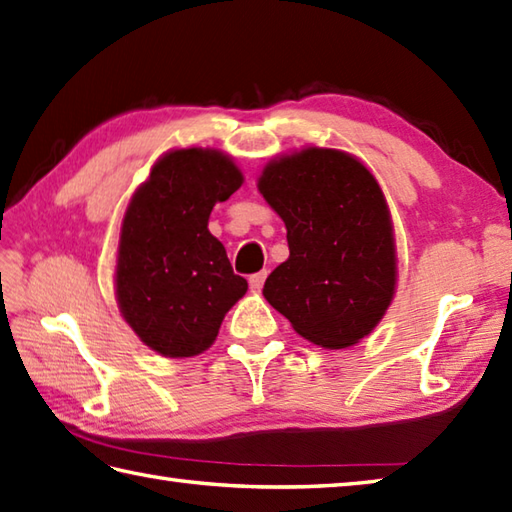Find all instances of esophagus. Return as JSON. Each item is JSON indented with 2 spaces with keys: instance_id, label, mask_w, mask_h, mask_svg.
Here are the masks:
<instances>
[{
  "instance_id": "1",
  "label": "esophagus",
  "mask_w": 512,
  "mask_h": 512,
  "mask_svg": "<svg viewBox=\"0 0 512 512\" xmlns=\"http://www.w3.org/2000/svg\"><path fill=\"white\" fill-rule=\"evenodd\" d=\"M266 270H262V273H255V275H250V279H248V284H250V290H262V286H264V282H266Z\"/></svg>"
}]
</instances>
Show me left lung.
<instances>
[{
    "mask_svg": "<svg viewBox=\"0 0 512 512\" xmlns=\"http://www.w3.org/2000/svg\"><path fill=\"white\" fill-rule=\"evenodd\" d=\"M257 188L290 250L266 279L268 304L322 348L373 333L397 286L393 222L373 173L344 150L308 146L268 162Z\"/></svg>",
    "mask_w": 512,
    "mask_h": 512,
    "instance_id": "left-lung-1",
    "label": "left lung"
}]
</instances>
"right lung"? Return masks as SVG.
Here are the masks:
<instances>
[{
    "label": "right lung",
    "instance_id": "add662e5",
    "mask_svg": "<svg viewBox=\"0 0 512 512\" xmlns=\"http://www.w3.org/2000/svg\"><path fill=\"white\" fill-rule=\"evenodd\" d=\"M233 159L215 148L159 157L122 219L115 295L126 324L164 357H195L215 342L224 315L246 295L226 248L210 235L217 202L242 186Z\"/></svg>",
    "mask_w": 512,
    "mask_h": 512
}]
</instances>
